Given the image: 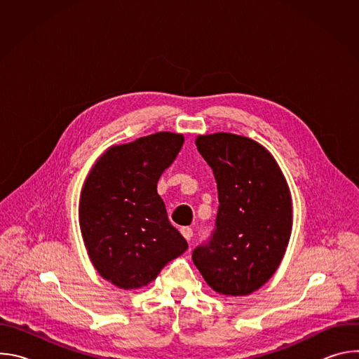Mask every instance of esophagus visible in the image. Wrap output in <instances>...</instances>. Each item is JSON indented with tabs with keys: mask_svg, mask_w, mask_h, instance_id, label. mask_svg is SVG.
<instances>
[{
	"mask_svg": "<svg viewBox=\"0 0 359 359\" xmlns=\"http://www.w3.org/2000/svg\"><path fill=\"white\" fill-rule=\"evenodd\" d=\"M180 233L183 234V237H184L186 240H191V237H193V230H191L190 227H182V229H180Z\"/></svg>",
	"mask_w": 359,
	"mask_h": 359,
	"instance_id": "obj_1",
	"label": "esophagus"
}]
</instances>
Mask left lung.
Listing matches in <instances>:
<instances>
[{
    "label": "left lung",
    "mask_w": 359,
    "mask_h": 359,
    "mask_svg": "<svg viewBox=\"0 0 359 359\" xmlns=\"http://www.w3.org/2000/svg\"><path fill=\"white\" fill-rule=\"evenodd\" d=\"M196 146L213 170L219 209L193 263L215 291L247 295L283 260L292 226L288 186L270 153L248 137L215 133L198 136Z\"/></svg>",
    "instance_id": "8db88e82"
}]
</instances>
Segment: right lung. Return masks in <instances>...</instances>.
<instances>
[{
    "instance_id": "1",
    "label": "right lung",
    "mask_w": 359,
    "mask_h": 359,
    "mask_svg": "<svg viewBox=\"0 0 359 359\" xmlns=\"http://www.w3.org/2000/svg\"><path fill=\"white\" fill-rule=\"evenodd\" d=\"M183 142L182 135L159 132L114 146L85 180L79 201L83 243L97 273L119 288L146 285L187 250L156 190Z\"/></svg>"
}]
</instances>
